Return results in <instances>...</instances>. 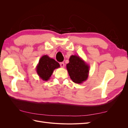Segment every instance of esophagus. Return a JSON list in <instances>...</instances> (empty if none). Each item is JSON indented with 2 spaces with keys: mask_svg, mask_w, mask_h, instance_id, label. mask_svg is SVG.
<instances>
[{
  "mask_svg": "<svg viewBox=\"0 0 128 128\" xmlns=\"http://www.w3.org/2000/svg\"><path fill=\"white\" fill-rule=\"evenodd\" d=\"M60 66L61 68H64V62H60Z\"/></svg>",
  "mask_w": 128,
  "mask_h": 128,
  "instance_id": "1",
  "label": "esophagus"
}]
</instances>
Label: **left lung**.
I'll use <instances>...</instances> for the list:
<instances>
[{
  "label": "left lung",
  "mask_w": 128,
  "mask_h": 128,
  "mask_svg": "<svg viewBox=\"0 0 128 128\" xmlns=\"http://www.w3.org/2000/svg\"><path fill=\"white\" fill-rule=\"evenodd\" d=\"M69 61L66 67L70 78L75 83L82 84L88 78L90 66L77 56H71Z\"/></svg>",
  "instance_id": "1"
}]
</instances>
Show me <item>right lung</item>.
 I'll return each mask as SVG.
<instances>
[{"label":"right lung","mask_w":128,"mask_h":128,"mask_svg":"<svg viewBox=\"0 0 128 128\" xmlns=\"http://www.w3.org/2000/svg\"><path fill=\"white\" fill-rule=\"evenodd\" d=\"M59 64L47 55L42 56L36 66L38 75L43 80H48L54 69L60 67Z\"/></svg>","instance_id":"1"}]
</instances>
